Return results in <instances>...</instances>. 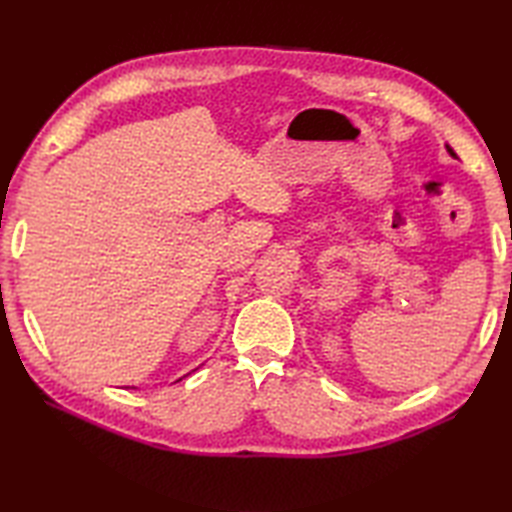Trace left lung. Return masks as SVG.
Instances as JSON below:
<instances>
[{"label": "left lung", "mask_w": 512, "mask_h": 512, "mask_svg": "<svg viewBox=\"0 0 512 512\" xmlns=\"http://www.w3.org/2000/svg\"><path fill=\"white\" fill-rule=\"evenodd\" d=\"M447 151H449V156H451V158H458V156H455V151H453L449 145H447Z\"/></svg>", "instance_id": "left-lung-1"}]
</instances>
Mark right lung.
Wrapping results in <instances>:
<instances>
[{
    "label": "right lung",
    "mask_w": 512,
    "mask_h": 512,
    "mask_svg": "<svg viewBox=\"0 0 512 512\" xmlns=\"http://www.w3.org/2000/svg\"><path fill=\"white\" fill-rule=\"evenodd\" d=\"M182 378H184V376H182ZM182 378H178V380H182ZM178 380H176V383H178Z\"/></svg>",
    "instance_id": "obj_1"
}]
</instances>
